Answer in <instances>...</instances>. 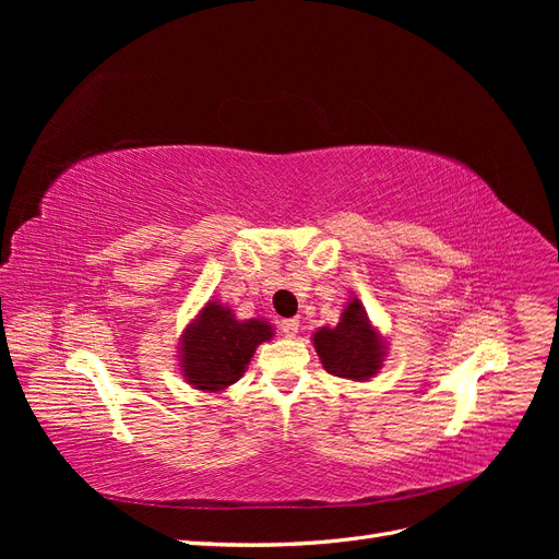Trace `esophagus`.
<instances>
[{"instance_id": "esophagus-1", "label": "esophagus", "mask_w": 559, "mask_h": 559, "mask_svg": "<svg viewBox=\"0 0 559 559\" xmlns=\"http://www.w3.org/2000/svg\"><path fill=\"white\" fill-rule=\"evenodd\" d=\"M298 326H300L298 319H282V321H280V331H282V335H286V337H294V335L298 333Z\"/></svg>"}]
</instances>
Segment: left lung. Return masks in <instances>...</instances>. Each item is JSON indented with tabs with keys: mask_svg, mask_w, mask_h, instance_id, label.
Masks as SVG:
<instances>
[{
	"mask_svg": "<svg viewBox=\"0 0 559 559\" xmlns=\"http://www.w3.org/2000/svg\"><path fill=\"white\" fill-rule=\"evenodd\" d=\"M312 341L321 364L335 378L368 380L382 368L384 345L359 300L349 302L337 326L319 329Z\"/></svg>",
	"mask_w": 559,
	"mask_h": 559,
	"instance_id": "left-lung-1",
	"label": "left lung"
}]
</instances>
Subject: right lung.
<instances>
[{
	"instance_id": "obj_1",
	"label": "right lung",
	"mask_w": 559,
	"mask_h": 559,
	"mask_svg": "<svg viewBox=\"0 0 559 559\" xmlns=\"http://www.w3.org/2000/svg\"><path fill=\"white\" fill-rule=\"evenodd\" d=\"M273 337L267 321H238L228 308L207 302L195 324L183 333L181 370L202 392H222L238 382L253 352Z\"/></svg>"
}]
</instances>
